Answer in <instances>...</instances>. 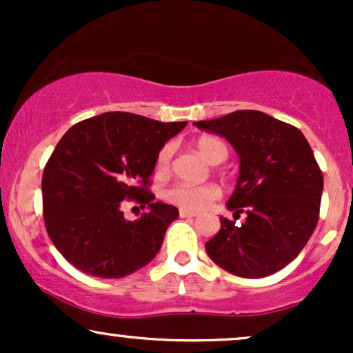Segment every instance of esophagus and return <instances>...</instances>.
<instances>
[{
  "label": "esophagus",
  "instance_id": "1",
  "mask_svg": "<svg viewBox=\"0 0 353 353\" xmlns=\"http://www.w3.org/2000/svg\"><path fill=\"white\" fill-rule=\"evenodd\" d=\"M179 216H181V217H196L197 214H196V212H190V210L181 209V210H179Z\"/></svg>",
  "mask_w": 353,
  "mask_h": 353
}]
</instances>
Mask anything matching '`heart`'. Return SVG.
<instances>
[{
  "label": "heart",
  "instance_id": "obj_1",
  "mask_svg": "<svg viewBox=\"0 0 353 353\" xmlns=\"http://www.w3.org/2000/svg\"><path fill=\"white\" fill-rule=\"evenodd\" d=\"M197 151L202 154L204 159H208L209 163L219 164L222 161L228 159L229 149L228 144L217 136L210 134H202L194 141ZM171 159H172V145L165 144L161 148V151L156 156V172L165 174L171 168ZM163 197L171 204L177 205V208L190 210V212H196V210L205 209L210 202H214L221 197V189L216 184H202V185H189V184H174L171 188L164 190Z\"/></svg>",
  "mask_w": 353,
  "mask_h": 353
}]
</instances>
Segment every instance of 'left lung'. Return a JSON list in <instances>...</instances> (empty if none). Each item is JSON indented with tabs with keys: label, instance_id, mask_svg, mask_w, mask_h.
<instances>
[{
	"label": "left lung",
	"instance_id": "8db88e82",
	"mask_svg": "<svg viewBox=\"0 0 353 353\" xmlns=\"http://www.w3.org/2000/svg\"><path fill=\"white\" fill-rule=\"evenodd\" d=\"M194 124L225 137L241 157L228 208L245 212V221L221 217V230L205 244L209 257L245 279L283 269L319 222L323 176L310 144L295 125L252 109Z\"/></svg>",
	"mask_w": 353,
	"mask_h": 353
}]
</instances>
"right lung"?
<instances>
[{
  "mask_svg": "<svg viewBox=\"0 0 353 353\" xmlns=\"http://www.w3.org/2000/svg\"><path fill=\"white\" fill-rule=\"evenodd\" d=\"M132 112H104L74 124L43 171V216L48 236L81 272L119 279L156 257L179 210L152 202L156 156L184 125ZM123 200L148 205L125 221Z\"/></svg>",
  "mask_w": 353,
  "mask_h": 353,
  "instance_id": "right-lung-1",
  "label": "right lung"
}]
</instances>
